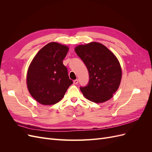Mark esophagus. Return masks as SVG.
Returning a JSON list of instances; mask_svg holds the SVG:
<instances>
[{
	"label": "esophagus",
	"mask_w": 152,
	"mask_h": 152,
	"mask_svg": "<svg viewBox=\"0 0 152 152\" xmlns=\"http://www.w3.org/2000/svg\"><path fill=\"white\" fill-rule=\"evenodd\" d=\"M78 82H79V80H78V79L73 80V84H77Z\"/></svg>",
	"instance_id": "34e87169"
}]
</instances>
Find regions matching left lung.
<instances>
[{
    "mask_svg": "<svg viewBox=\"0 0 152 152\" xmlns=\"http://www.w3.org/2000/svg\"><path fill=\"white\" fill-rule=\"evenodd\" d=\"M75 50L84 61L89 74L88 85L80 87L84 97L96 103L111 99L122 79L121 66L115 55L97 42L79 45Z\"/></svg>",
    "mask_w": 152,
    "mask_h": 152,
    "instance_id": "8db88e82",
    "label": "left lung"
}]
</instances>
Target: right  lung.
Masks as SVG:
<instances>
[{
	"label": "right lung",
	"mask_w": 152,
	"mask_h": 152,
	"mask_svg": "<svg viewBox=\"0 0 152 152\" xmlns=\"http://www.w3.org/2000/svg\"><path fill=\"white\" fill-rule=\"evenodd\" d=\"M68 50L67 45L52 42L41 49L32 59L27 70L26 86L38 103L56 104L73 84L63 64Z\"/></svg>",
	"instance_id": "obj_1"
}]
</instances>
